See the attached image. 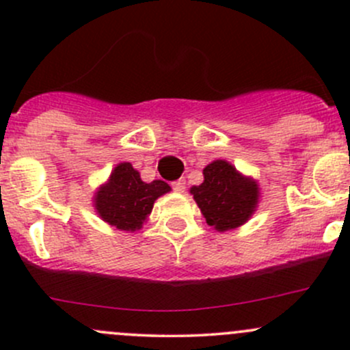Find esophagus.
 <instances>
[{
  "mask_svg": "<svg viewBox=\"0 0 350 350\" xmlns=\"http://www.w3.org/2000/svg\"><path fill=\"white\" fill-rule=\"evenodd\" d=\"M172 189H174L176 193H185V189H186L185 179H178V181L172 183Z\"/></svg>",
  "mask_w": 350,
  "mask_h": 350,
  "instance_id": "obj_1",
  "label": "esophagus"
}]
</instances>
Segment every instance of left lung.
Masks as SVG:
<instances>
[{"instance_id":"obj_1","label":"left lung","mask_w":350,"mask_h":350,"mask_svg":"<svg viewBox=\"0 0 350 350\" xmlns=\"http://www.w3.org/2000/svg\"><path fill=\"white\" fill-rule=\"evenodd\" d=\"M203 183L189 189L204 220L217 232H228L249 221L259 206V183L224 159L203 169Z\"/></svg>"}]
</instances>
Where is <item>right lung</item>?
<instances>
[{
  "instance_id": "obj_1",
  "label": "right lung",
  "mask_w": 350,
  "mask_h": 350,
  "mask_svg": "<svg viewBox=\"0 0 350 350\" xmlns=\"http://www.w3.org/2000/svg\"><path fill=\"white\" fill-rule=\"evenodd\" d=\"M171 191L167 183H144L140 172L130 162H120L109 174L108 181L96 189L93 206L98 217L111 227L123 232L142 228L152 211L157 198Z\"/></svg>"
}]
</instances>
